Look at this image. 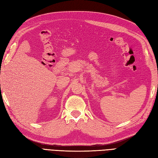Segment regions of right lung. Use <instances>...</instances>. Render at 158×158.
<instances>
[{
    "mask_svg": "<svg viewBox=\"0 0 158 158\" xmlns=\"http://www.w3.org/2000/svg\"><path fill=\"white\" fill-rule=\"evenodd\" d=\"M0 85H1V84H0Z\"/></svg>",
    "mask_w": 158,
    "mask_h": 158,
    "instance_id": "1",
    "label": "right lung"
}]
</instances>
